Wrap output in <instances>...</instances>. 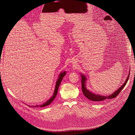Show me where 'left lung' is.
Here are the masks:
<instances>
[{
	"label": "left lung",
	"mask_w": 135,
	"mask_h": 135,
	"mask_svg": "<svg viewBox=\"0 0 135 135\" xmlns=\"http://www.w3.org/2000/svg\"><path fill=\"white\" fill-rule=\"evenodd\" d=\"M81 85H82L81 89H82V92H83L84 95L90 101H94V102H101V101H102L104 100H106L107 99H112V98L116 97L119 95V94L120 93V91L123 90V89L126 85L127 81H128V80H129L130 74H129L128 76H127L126 80H125V82L124 83V84H123V85L120 88H119L116 91H115L114 93L108 96H101L100 95H96L95 94H93V93H91L90 91H89L88 90L86 89V86H85V81L86 80V77L84 75H81Z\"/></svg>",
	"instance_id": "1"
}]
</instances>
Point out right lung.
<instances>
[{
    "label": "right lung",
    "mask_w": 135,
    "mask_h": 135,
    "mask_svg": "<svg viewBox=\"0 0 135 135\" xmlns=\"http://www.w3.org/2000/svg\"><path fill=\"white\" fill-rule=\"evenodd\" d=\"M66 75V72H64L63 73H61L60 75H59V79H57V80L56 81V86H55V91H54V95L53 96H52L51 98H50L49 99V100L48 101H46V102L44 103V104H42L41 105H32V106H30V107H45V106H47L48 105H49L55 99V98L56 97L57 94V92H58V89H59V86L60 85L63 78L64 76H65ZM30 107V105H29Z\"/></svg>",
    "instance_id": "right-lung-1"
}]
</instances>
